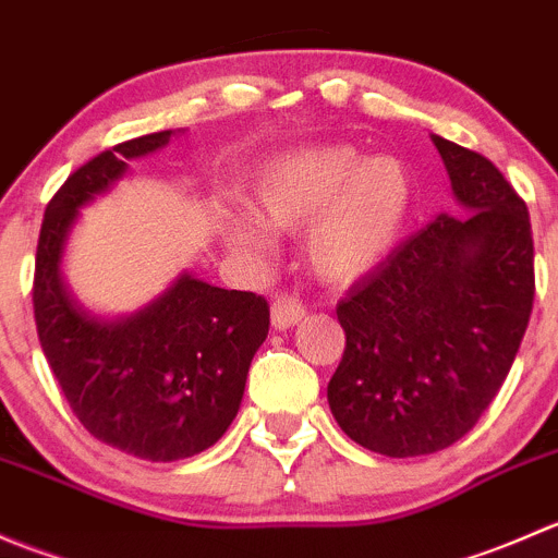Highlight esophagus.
<instances>
[{"label":"esophagus","mask_w":558,"mask_h":558,"mask_svg":"<svg viewBox=\"0 0 558 558\" xmlns=\"http://www.w3.org/2000/svg\"><path fill=\"white\" fill-rule=\"evenodd\" d=\"M305 305L296 296L280 294L272 302V326L275 329H291V326L305 318Z\"/></svg>","instance_id":"1"}]
</instances>
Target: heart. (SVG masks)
<instances>
[{"label":"heart","mask_w":558,"mask_h":558,"mask_svg":"<svg viewBox=\"0 0 558 558\" xmlns=\"http://www.w3.org/2000/svg\"><path fill=\"white\" fill-rule=\"evenodd\" d=\"M251 199L258 220L275 232L305 229L313 272L331 286H348L380 267L399 245L415 185L399 156L320 145L267 161L253 180ZM260 225L238 218L229 238L245 251H267L269 238Z\"/></svg>","instance_id":"obj_1"}]
</instances>
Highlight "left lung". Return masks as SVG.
<instances>
[{"label":"left lung","mask_w":558,"mask_h":558,"mask_svg":"<svg viewBox=\"0 0 558 558\" xmlns=\"http://www.w3.org/2000/svg\"><path fill=\"white\" fill-rule=\"evenodd\" d=\"M432 140L461 216L440 213L337 302L345 351L326 388L340 429L391 459L442 451L477 424L534 302L526 202L486 156Z\"/></svg>","instance_id":"obj_1"}]
</instances>
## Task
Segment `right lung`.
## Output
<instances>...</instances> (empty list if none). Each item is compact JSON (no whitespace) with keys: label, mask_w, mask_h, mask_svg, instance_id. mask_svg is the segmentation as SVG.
I'll return each mask as SVG.
<instances>
[{"label":"right lung","mask_w":558,"mask_h":558,"mask_svg":"<svg viewBox=\"0 0 558 558\" xmlns=\"http://www.w3.org/2000/svg\"><path fill=\"white\" fill-rule=\"evenodd\" d=\"M170 137L172 129L126 140L64 180L45 207L32 289L39 345L72 413L88 435L148 461L189 459L221 440L269 331L264 296L191 275L126 318H99L66 291L59 262L77 210Z\"/></svg>","instance_id":"right-lung-1"}]
</instances>
